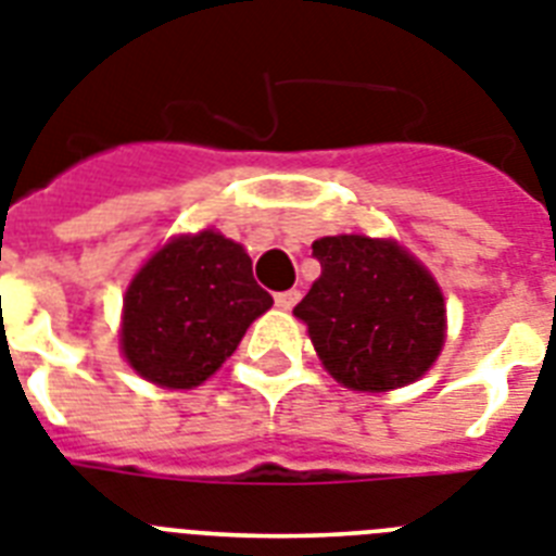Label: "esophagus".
I'll return each instance as SVG.
<instances>
[{
  "label": "esophagus",
  "instance_id": "34e87169",
  "mask_svg": "<svg viewBox=\"0 0 556 556\" xmlns=\"http://www.w3.org/2000/svg\"><path fill=\"white\" fill-rule=\"evenodd\" d=\"M298 301H301V292H298V289H287V292H278V295H275V306H278V309H292Z\"/></svg>",
  "mask_w": 556,
  "mask_h": 556
}]
</instances>
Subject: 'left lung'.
<instances>
[{
	"label": "left lung",
	"mask_w": 556,
	"mask_h": 556,
	"mask_svg": "<svg viewBox=\"0 0 556 556\" xmlns=\"http://www.w3.org/2000/svg\"><path fill=\"white\" fill-rule=\"evenodd\" d=\"M320 278L295 306L338 383L387 392L417 380L446 338L434 278L394 241L332 236L312 244Z\"/></svg>",
	"instance_id": "obj_1"
}]
</instances>
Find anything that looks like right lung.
Instances as JSON below:
<instances>
[{
  "instance_id": "add662e5",
  "label": "right lung",
  "mask_w": 556,
  "mask_h": 556,
  "mask_svg": "<svg viewBox=\"0 0 556 556\" xmlns=\"http://www.w3.org/2000/svg\"><path fill=\"white\" fill-rule=\"evenodd\" d=\"M269 306L244 247L213 229L173 238L127 287L124 357L159 387H199Z\"/></svg>"
}]
</instances>
